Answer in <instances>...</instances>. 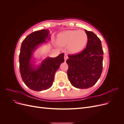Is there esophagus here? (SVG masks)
<instances>
[{
    "mask_svg": "<svg viewBox=\"0 0 124 124\" xmlns=\"http://www.w3.org/2000/svg\"><path fill=\"white\" fill-rule=\"evenodd\" d=\"M68 56H67V55H65V56H64V59H65V62L66 61V60H67V59H68Z\"/></svg>",
    "mask_w": 124,
    "mask_h": 124,
    "instance_id": "34e87169",
    "label": "esophagus"
}]
</instances>
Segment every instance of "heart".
I'll return each instance as SVG.
<instances>
[{"label": "heart", "mask_w": 124, "mask_h": 124, "mask_svg": "<svg viewBox=\"0 0 124 124\" xmlns=\"http://www.w3.org/2000/svg\"><path fill=\"white\" fill-rule=\"evenodd\" d=\"M87 40V35L84 31L69 30L58 34L57 43L62 46H68V50L71 53L76 54L84 49Z\"/></svg>", "instance_id": "obj_1"}]
</instances>
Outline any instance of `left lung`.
Returning <instances> with one entry per match:
<instances>
[{"label": "left lung", "mask_w": 124, "mask_h": 124, "mask_svg": "<svg viewBox=\"0 0 124 124\" xmlns=\"http://www.w3.org/2000/svg\"><path fill=\"white\" fill-rule=\"evenodd\" d=\"M88 40L81 53L68 55L67 74L71 84L80 89L94 85L100 78L103 68V55L100 39L94 33L85 29Z\"/></svg>", "instance_id": "8db88e82"}]
</instances>
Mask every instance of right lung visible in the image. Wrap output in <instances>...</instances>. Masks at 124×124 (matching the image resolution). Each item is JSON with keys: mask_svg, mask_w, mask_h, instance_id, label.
I'll return each mask as SVG.
<instances>
[{"mask_svg": "<svg viewBox=\"0 0 124 124\" xmlns=\"http://www.w3.org/2000/svg\"><path fill=\"white\" fill-rule=\"evenodd\" d=\"M48 29L33 32L22 42L19 55L20 70L25 85L35 91H42L53 85L54 75L62 63L64 62V54L54 58L47 57L40 65H35L33 54L40 45L50 40Z\"/></svg>", "mask_w": 124, "mask_h": 124, "instance_id": "1", "label": "right lung"}]
</instances>
